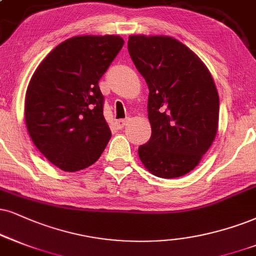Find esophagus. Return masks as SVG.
<instances>
[{"mask_svg": "<svg viewBox=\"0 0 256 256\" xmlns=\"http://www.w3.org/2000/svg\"><path fill=\"white\" fill-rule=\"evenodd\" d=\"M127 120H118V121H116V126H118V129H122L126 124H127Z\"/></svg>", "mask_w": 256, "mask_h": 256, "instance_id": "esophagus-1", "label": "esophagus"}]
</instances>
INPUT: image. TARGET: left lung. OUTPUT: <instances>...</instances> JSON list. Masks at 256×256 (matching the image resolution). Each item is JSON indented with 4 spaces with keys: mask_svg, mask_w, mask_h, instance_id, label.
<instances>
[{
    "mask_svg": "<svg viewBox=\"0 0 256 256\" xmlns=\"http://www.w3.org/2000/svg\"><path fill=\"white\" fill-rule=\"evenodd\" d=\"M128 52L150 89L152 135L138 147L147 171L159 178L191 172L218 130L220 98L209 68L168 36H130Z\"/></svg>",
    "mask_w": 256,
    "mask_h": 256,
    "instance_id": "left-lung-1",
    "label": "left lung"
}]
</instances>
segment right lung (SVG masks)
I'll use <instances>...</instances> for the list:
<instances>
[{
    "label": "right lung",
    "mask_w": 256,
    "mask_h": 256,
    "mask_svg": "<svg viewBox=\"0 0 256 256\" xmlns=\"http://www.w3.org/2000/svg\"><path fill=\"white\" fill-rule=\"evenodd\" d=\"M120 36H78L53 48L32 76L24 97L28 134L41 154L65 172L98 160L112 132L98 82L121 51Z\"/></svg>",
    "instance_id": "obj_1"
}]
</instances>
